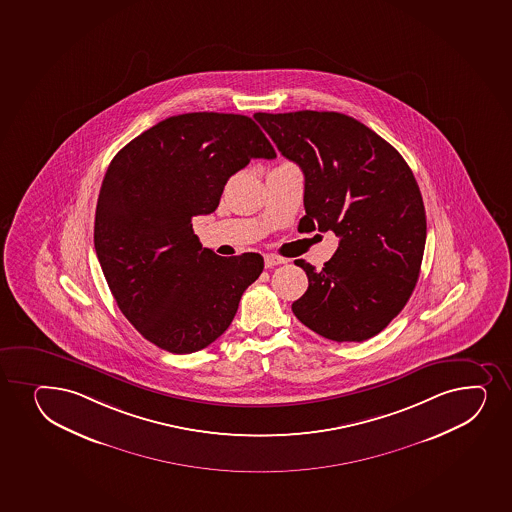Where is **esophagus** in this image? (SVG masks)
Returning a JSON list of instances; mask_svg holds the SVG:
<instances>
[{"instance_id": "34e87169", "label": "esophagus", "mask_w": 512, "mask_h": 512, "mask_svg": "<svg viewBox=\"0 0 512 512\" xmlns=\"http://www.w3.org/2000/svg\"><path fill=\"white\" fill-rule=\"evenodd\" d=\"M264 260L267 269H272V267H276V265L286 264V259H282L279 255H272V253H267Z\"/></svg>"}]
</instances>
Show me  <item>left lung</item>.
Masks as SVG:
<instances>
[{
    "mask_svg": "<svg viewBox=\"0 0 512 512\" xmlns=\"http://www.w3.org/2000/svg\"><path fill=\"white\" fill-rule=\"evenodd\" d=\"M277 150L305 173V224L334 231L339 248L293 303L325 339L362 342L407 305L424 257L425 209L414 173L390 143L339 112L255 114Z\"/></svg>",
    "mask_w": 512,
    "mask_h": 512,
    "instance_id": "1",
    "label": "left lung"
}]
</instances>
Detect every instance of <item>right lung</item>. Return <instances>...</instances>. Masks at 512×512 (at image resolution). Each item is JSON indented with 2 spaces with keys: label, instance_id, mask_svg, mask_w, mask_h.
Segmentation results:
<instances>
[{
  "label": "right lung",
  "instance_id": "1",
  "mask_svg": "<svg viewBox=\"0 0 512 512\" xmlns=\"http://www.w3.org/2000/svg\"><path fill=\"white\" fill-rule=\"evenodd\" d=\"M252 158H276L253 119L192 112L158 122L110 161L95 252L119 310L160 349L190 354L213 344L262 274L259 253L219 257L192 230Z\"/></svg>",
  "mask_w": 512,
  "mask_h": 512
}]
</instances>
